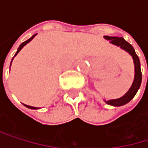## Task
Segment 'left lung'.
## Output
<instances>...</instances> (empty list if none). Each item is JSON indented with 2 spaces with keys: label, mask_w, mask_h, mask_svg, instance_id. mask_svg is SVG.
Returning <instances> with one entry per match:
<instances>
[{
  "label": "left lung",
  "mask_w": 148,
  "mask_h": 148,
  "mask_svg": "<svg viewBox=\"0 0 148 148\" xmlns=\"http://www.w3.org/2000/svg\"><path fill=\"white\" fill-rule=\"evenodd\" d=\"M105 39L110 40V43L114 45H116L118 47H120L121 49H124L125 51H127L133 58L134 64V79L133 84L131 86V87L130 88V90L126 92L125 95H123V97L116 99H110L108 101L104 102L107 104L112 105V106H122L124 105L126 103H128L135 96L137 91L139 90L140 84H141V70H140V60L138 56L136 55L133 46L130 45V43H128L127 41H125L123 38H119V37H110V36H104L103 37Z\"/></svg>",
  "instance_id": "obj_1"
}]
</instances>
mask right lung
Instances as JSON below:
<instances>
[{
    "label": "right lung",
    "instance_id": "1",
    "mask_svg": "<svg viewBox=\"0 0 148 148\" xmlns=\"http://www.w3.org/2000/svg\"><path fill=\"white\" fill-rule=\"evenodd\" d=\"M36 35H37V34H35V35H33V36H32V37L31 38H29L28 40H26V41H25L24 43H22L21 45H19V47L18 48V50H17V52L15 53L14 56H16V55H17V54H18V52H19V51H20V50H21V49H22V48H23V47H24L25 45H27V44H28V43H29L30 41H32V40L33 39V38H34V37H35ZM14 57H13V59H14ZM13 59H12V61H13ZM11 64H12V62H11ZM11 64H10V67H11ZM24 105H25V107H27V108H29V109H32V110H36V109H39V108H37V107H33V106H30V105H26V104H24Z\"/></svg>",
    "mask_w": 148,
    "mask_h": 148
}]
</instances>
